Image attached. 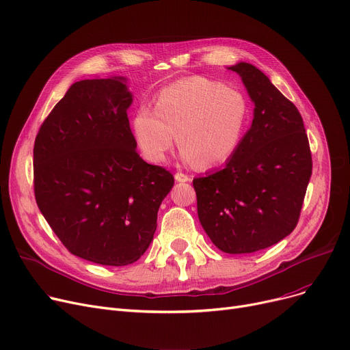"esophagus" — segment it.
I'll list each match as a JSON object with an SVG mask.
<instances>
[{"label": "esophagus", "instance_id": "1", "mask_svg": "<svg viewBox=\"0 0 350 350\" xmlns=\"http://www.w3.org/2000/svg\"><path fill=\"white\" fill-rule=\"evenodd\" d=\"M174 178H176V181H178V183H186V181H190V180H191L190 176H187V174H185V173H176V174H174Z\"/></svg>", "mask_w": 350, "mask_h": 350}]
</instances>
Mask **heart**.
I'll return each instance as SVG.
<instances>
[{"mask_svg":"<svg viewBox=\"0 0 350 350\" xmlns=\"http://www.w3.org/2000/svg\"><path fill=\"white\" fill-rule=\"evenodd\" d=\"M247 118L248 103L240 90L191 77L161 89L154 110L139 106L132 133L143 157L152 163L164 161L177 133L183 161L213 167L234 154Z\"/></svg>","mask_w":350,"mask_h":350,"instance_id":"obj_1","label":"heart"}]
</instances>
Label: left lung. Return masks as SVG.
I'll return each instance as SVG.
<instances>
[{
    "instance_id": "1",
    "label": "left lung",
    "mask_w": 350,
    "mask_h": 350,
    "mask_svg": "<svg viewBox=\"0 0 350 350\" xmlns=\"http://www.w3.org/2000/svg\"><path fill=\"white\" fill-rule=\"evenodd\" d=\"M240 75L254 118L224 169L193 180L197 213L213 244L227 254L268 248L298 224L312 174V157L298 109L247 62Z\"/></svg>"
}]
</instances>
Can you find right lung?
Here are the masks:
<instances>
[{"label": "right lung", "instance_id": "right-lung-1", "mask_svg": "<svg viewBox=\"0 0 350 350\" xmlns=\"http://www.w3.org/2000/svg\"><path fill=\"white\" fill-rule=\"evenodd\" d=\"M127 79L73 83L42 123L33 144L36 204L73 255L133 264L149 248L157 211L174 185L136 152Z\"/></svg>", "mask_w": 350, "mask_h": 350}]
</instances>
